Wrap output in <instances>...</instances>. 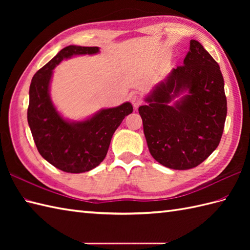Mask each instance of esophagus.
<instances>
[{"label": "esophagus", "instance_id": "esophagus-1", "mask_svg": "<svg viewBox=\"0 0 250 250\" xmlns=\"http://www.w3.org/2000/svg\"><path fill=\"white\" fill-rule=\"evenodd\" d=\"M131 102H132V105H133L135 108H137L143 103V100H142V98L140 97V95L134 94L133 97L131 98Z\"/></svg>", "mask_w": 250, "mask_h": 250}]
</instances>
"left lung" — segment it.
I'll list each match as a JSON object with an SVG mask.
<instances>
[{
	"label": "left lung",
	"instance_id": "obj_1",
	"mask_svg": "<svg viewBox=\"0 0 250 250\" xmlns=\"http://www.w3.org/2000/svg\"><path fill=\"white\" fill-rule=\"evenodd\" d=\"M145 101L139 113L148 149L162 166L195 167L219 145L227 117L225 82L218 63L198 41H190L184 64L173 68Z\"/></svg>",
	"mask_w": 250,
	"mask_h": 250
}]
</instances>
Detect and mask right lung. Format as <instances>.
<instances>
[{
    "instance_id": "1",
    "label": "right lung",
    "mask_w": 250,
    "mask_h": 250,
    "mask_svg": "<svg viewBox=\"0 0 250 250\" xmlns=\"http://www.w3.org/2000/svg\"><path fill=\"white\" fill-rule=\"evenodd\" d=\"M99 51V47L67 46L35 73L30 84L28 122L37 150L46 161L66 173H83L98 167L106 157L115 131L133 111L132 104L125 102L101 109L86 120L68 121L52 104V70L63 59Z\"/></svg>"
}]
</instances>
